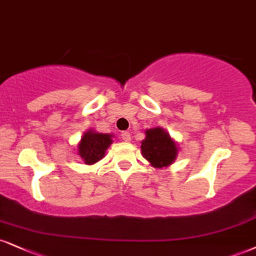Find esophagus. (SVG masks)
<instances>
[{
	"instance_id": "esophagus-1",
	"label": "esophagus",
	"mask_w": 256,
	"mask_h": 256,
	"mask_svg": "<svg viewBox=\"0 0 256 256\" xmlns=\"http://www.w3.org/2000/svg\"><path fill=\"white\" fill-rule=\"evenodd\" d=\"M120 136H122V140L124 142H130L131 140V134H130V132L122 131Z\"/></svg>"
}]
</instances>
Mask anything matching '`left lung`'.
I'll use <instances>...</instances> for the list:
<instances>
[{
	"label": "left lung",
	"mask_w": 256,
	"mask_h": 256,
	"mask_svg": "<svg viewBox=\"0 0 256 256\" xmlns=\"http://www.w3.org/2000/svg\"><path fill=\"white\" fill-rule=\"evenodd\" d=\"M140 149L144 158L156 168L172 164L178 154L176 144L161 128L146 131V140L142 142Z\"/></svg>",
	"instance_id": "left-lung-1"
}]
</instances>
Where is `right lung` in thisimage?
<instances>
[{
  "label": "right lung",
  "instance_id": "obj_1",
  "mask_svg": "<svg viewBox=\"0 0 256 256\" xmlns=\"http://www.w3.org/2000/svg\"><path fill=\"white\" fill-rule=\"evenodd\" d=\"M110 137V134H96L94 131H88L83 134L81 143L78 144V155L86 164H93L104 158V152L112 143Z\"/></svg>",
  "mask_w": 256,
  "mask_h": 256
}]
</instances>
